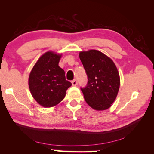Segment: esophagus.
<instances>
[{"label": "esophagus", "instance_id": "1", "mask_svg": "<svg viewBox=\"0 0 154 154\" xmlns=\"http://www.w3.org/2000/svg\"><path fill=\"white\" fill-rule=\"evenodd\" d=\"M72 85H73V86H76V85H77V81L76 79H74L72 81Z\"/></svg>", "mask_w": 154, "mask_h": 154}]
</instances>
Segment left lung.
Listing matches in <instances>:
<instances>
[{
  "instance_id": "1",
  "label": "left lung",
  "mask_w": 154,
  "mask_h": 154,
  "mask_svg": "<svg viewBox=\"0 0 154 154\" xmlns=\"http://www.w3.org/2000/svg\"><path fill=\"white\" fill-rule=\"evenodd\" d=\"M79 56L88 78L87 86L82 88L85 102L96 111L110 108L120 85L116 64L109 56L96 49L80 51Z\"/></svg>"
}]
</instances>
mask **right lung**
I'll return each instance as SVG.
<instances>
[{
    "label": "right lung",
    "instance_id": "1",
    "mask_svg": "<svg viewBox=\"0 0 154 154\" xmlns=\"http://www.w3.org/2000/svg\"><path fill=\"white\" fill-rule=\"evenodd\" d=\"M62 54L48 51L34 65L28 77V86L34 99L45 108L58 105L64 98L72 84L66 80L64 71L59 66Z\"/></svg>",
    "mask_w": 154,
    "mask_h": 154
}]
</instances>
